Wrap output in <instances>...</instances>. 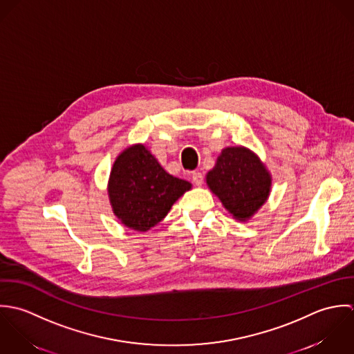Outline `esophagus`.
<instances>
[{"mask_svg":"<svg viewBox=\"0 0 354 354\" xmlns=\"http://www.w3.org/2000/svg\"><path fill=\"white\" fill-rule=\"evenodd\" d=\"M192 179H193V183L196 185V186H203V183H204V176H203V174L201 172H193L192 174Z\"/></svg>","mask_w":354,"mask_h":354,"instance_id":"34e87169","label":"esophagus"}]
</instances>
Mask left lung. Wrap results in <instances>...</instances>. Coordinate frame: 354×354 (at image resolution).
<instances>
[{
    "mask_svg": "<svg viewBox=\"0 0 354 354\" xmlns=\"http://www.w3.org/2000/svg\"><path fill=\"white\" fill-rule=\"evenodd\" d=\"M207 185L234 218L246 221L268 200L272 179L256 153L232 146L221 150Z\"/></svg>",
    "mask_w": 354,
    "mask_h": 354,
    "instance_id": "obj_1",
    "label": "left lung"
}]
</instances>
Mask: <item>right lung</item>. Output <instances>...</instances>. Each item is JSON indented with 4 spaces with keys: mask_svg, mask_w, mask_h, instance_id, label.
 <instances>
[{
    "mask_svg": "<svg viewBox=\"0 0 354 354\" xmlns=\"http://www.w3.org/2000/svg\"><path fill=\"white\" fill-rule=\"evenodd\" d=\"M190 189L192 183L169 175L141 143L118 156L108 182L113 213L136 231L154 227Z\"/></svg>",
    "mask_w": 354,
    "mask_h": 354,
    "instance_id": "1",
    "label": "right lung"
}]
</instances>
